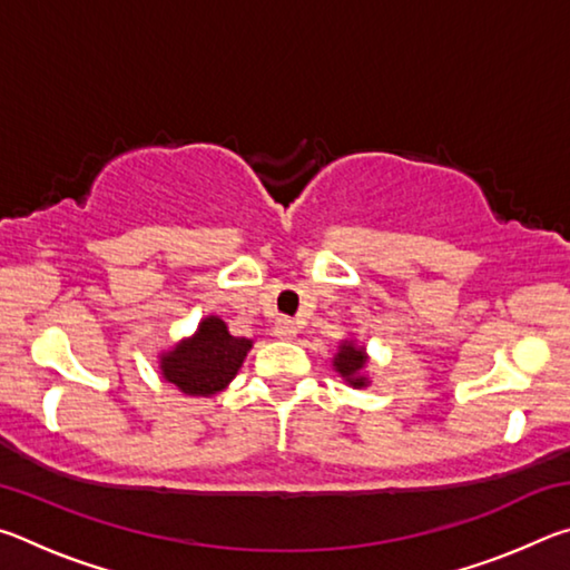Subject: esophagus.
I'll return each mask as SVG.
<instances>
[{"mask_svg": "<svg viewBox=\"0 0 570 570\" xmlns=\"http://www.w3.org/2000/svg\"><path fill=\"white\" fill-rule=\"evenodd\" d=\"M274 336L276 340H284V342H292L296 336V324L292 320H278L274 324Z\"/></svg>", "mask_w": 570, "mask_h": 570, "instance_id": "1", "label": "esophagus"}]
</instances>
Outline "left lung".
<instances>
[{
    "instance_id": "1",
    "label": "left lung",
    "mask_w": 570,
    "mask_h": 570,
    "mask_svg": "<svg viewBox=\"0 0 570 570\" xmlns=\"http://www.w3.org/2000/svg\"><path fill=\"white\" fill-rule=\"evenodd\" d=\"M332 366L334 372L344 380V384H350L354 390H366L372 384L370 354H366L364 344H360L356 340L340 342V350L334 354Z\"/></svg>"
}]
</instances>
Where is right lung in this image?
Returning a JSON list of instances; mask_svg holds the SVG:
<instances>
[{
  "instance_id": "add662e5",
  "label": "right lung",
  "mask_w": 570,
  "mask_h": 570,
  "mask_svg": "<svg viewBox=\"0 0 570 570\" xmlns=\"http://www.w3.org/2000/svg\"><path fill=\"white\" fill-rule=\"evenodd\" d=\"M250 346L254 340L234 336L220 316L208 314L196 332L158 354L160 377L190 397H214L234 382Z\"/></svg>"
}]
</instances>
